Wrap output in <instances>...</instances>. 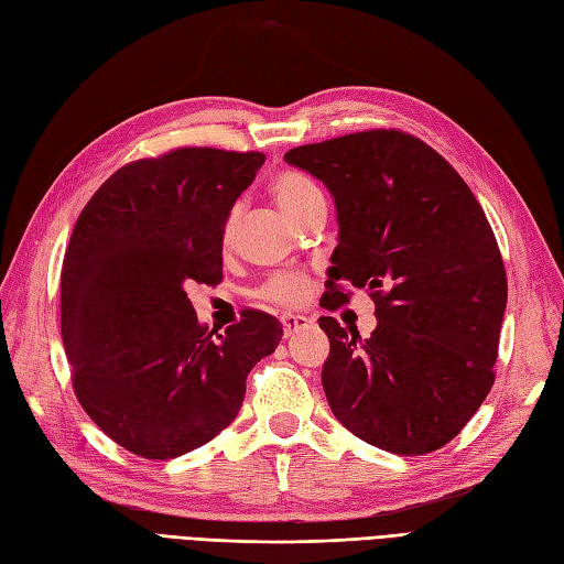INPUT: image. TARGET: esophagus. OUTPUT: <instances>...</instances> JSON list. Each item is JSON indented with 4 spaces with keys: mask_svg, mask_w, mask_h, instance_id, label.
I'll return each mask as SVG.
<instances>
[{
    "mask_svg": "<svg viewBox=\"0 0 564 564\" xmlns=\"http://www.w3.org/2000/svg\"><path fill=\"white\" fill-rule=\"evenodd\" d=\"M281 324H283L285 336H295L297 330L307 328L312 322L307 319V316H302V314H283L281 316Z\"/></svg>",
    "mask_w": 564,
    "mask_h": 564,
    "instance_id": "1",
    "label": "esophagus"
}]
</instances>
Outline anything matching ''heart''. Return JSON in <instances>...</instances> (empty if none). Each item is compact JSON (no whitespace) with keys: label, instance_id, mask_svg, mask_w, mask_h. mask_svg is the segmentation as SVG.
Segmentation results:
<instances>
[{"label":"heart","instance_id":"heart-1","mask_svg":"<svg viewBox=\"0 0 564 564\" xmlns=\"http://www.w3.org/2000/svg\"><path fill=\"white\" fill-rule=\"evenodd\" d=\"M271 191L273 197L279 199L281 209L291 216L297 207L305 205V202L314 195H322L319 187L316 183L307 176H302L297 171H285L279 173L276 181L271 183ZM236 224H238V209H234L228 214L226 226H224V240L228 242L236 234ZM307 288L310 281L302 276V273H279V276H273L264 288H262V295L271 302H276V305H297V302L305 300L307 295Z\"/></svg>","mask_w":564,"mask_h":564}]
</instances>
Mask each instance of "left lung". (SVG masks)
I'll list each match as a JSON object with an SVG mask.
<instances>
[{"mask_svg": "<svg viewBox=\"0 0 564 564\" xmlns=\"http://www.w3.org/2000/svg\"><path fill=\"white\" fill-rule=\"evenodd\" d=\"M334 197L338 245L328 293L367 288L377 328L362 340L322 316L330 352L322 369L336 420L395 455L438 451L481 408L498 357L508 276L469 185L426 142L365 131L285 152Z\"/></svg>", "mask_w": 564, "mask_h": 564, "instance_id": "left-lung-1", "label": "left lung"}]
</instances>
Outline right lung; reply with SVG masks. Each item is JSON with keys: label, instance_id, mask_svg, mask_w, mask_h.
I'll use <instances>...</instances> for the list:
<instances>
[{"label": "right lung", "instance_id": "1", "mask_svg": "<svg viewBox=\"0 0 564 564\" xmlns=\"http://www.w3.org/2000/svg\"><path fill=\"white\" fill-rule=\"evenodd\" d=\"M262 164L214 148L140 159L78 216L62 269L64 350L83 410L133 455L173 459L209 443L283 336L254 310L209 330L185 293L221 281L226 219Z\"/></svg>", "mask_w": 564, "mask_h": 564}]
</instances>
